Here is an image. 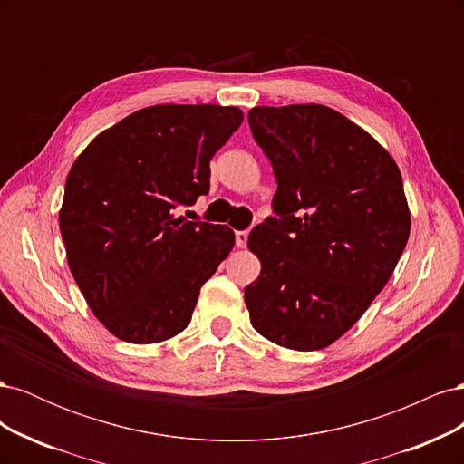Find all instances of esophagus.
Here are the masks:
<instances>
[{
  "label": "esophagus",
  "mask_w": 464,
  "mask_h": 464,
  "mask_svg": "<svg viewBox=\"0 0 464 464\" xmlns=\"http://www.w3.org/2000/svg\"><path fill=\"white\" fill-rule=\"evenodd\" d=\"M247 236H249L247 230H237L236 232V246L237 247H246L247 246Z\"/></svg>",
  "instance_id": "obj_1"
}]
</instances>
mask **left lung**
Listing matches in <instances>:
<instances>
[{"mask_svg": "<svg viewBox=\"0 0 464 464\" xmlns=\"http://www.w3.org/2000/svg\"><path fill=\"white\" fill-rule=\"evenodd\" d=\"M247 121L278 186L275 215L247 240L261 261L244 290L251 325L285 348H325L368 310L409 240L399 166L327 106H257Z\"/></svg>", "mask_w": 464, "mask_h": 464, "instance_id": "obj_1", "label": "left lung"}]
</instances>
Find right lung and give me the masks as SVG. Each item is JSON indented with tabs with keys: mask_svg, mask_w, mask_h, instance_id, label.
I'll list each match as a JSON object with an SVG mask.
<instances>
[{
	"mask_svg": "<svg viewBox=\"0 0 464 464\" xmlns=\"http://www.w3.org/2000/svg\"><path fill=\"white\" fill-rule=\"evenodd\" d=\"M242 120L232 106H150L94 137L72 166L60 210L67 263L118 339L150 344L184 331L234 247L230 228L178 208L208 193V162Z\"/></svg>",
	"mask_w": 464,
	"mask_h": 464,
	"instance_id": "obj_1",
	"label": "right lung"
}]
</instances>
